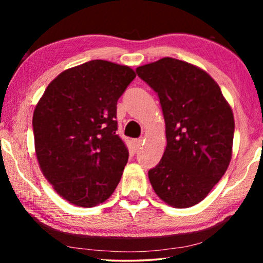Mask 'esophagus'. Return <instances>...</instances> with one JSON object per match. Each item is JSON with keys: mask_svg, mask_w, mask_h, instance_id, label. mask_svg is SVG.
<instances>
[{"mask_svg": "<svg viewBox=\"0 0 263 263\" xmlns=\"http://www.w3.org/2000/svg\"><path fill=\"white\" fill-rule=\"evenodd\" d=\"M141 142H142V139L141 138H138V139H132V147L136 149H138L141 146Z\"/></svg>", "mask_w": 263, "mask_h": 263, "instance_id": "obj_1", "label": "esophagus"}]
</instances>
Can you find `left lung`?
<instances>
[{
    "label": "left lung",
    "instance_id": "obj_1",
    "mask_svg": "<svg viewBox=\"0 0 263 263\" xmlns=\"http://www.w3.org/2000/svg\"><path fill=\"white\" fill-rule=\"evenodd\" d=\"M157 92L166 123L162 159L148 171L160 198L183 209L206 197L232 157L234 118L210 75L188 62L163 58L136 69Z\"/></svg>",
    "mask_w": 263,
    "mask_h": 263
}]
</instances>
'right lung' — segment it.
Returning <instances> with one entry per match:
<instances>
[{"mask_svg":"<svg viewBox=\"0 0 263 263\" xmlns=\"http://www.w3.org/2000/svg\"><path fill=\"white\" fill-rule=\"evenodd\" d=\"M136 74L127 66L91 60L48 84L32 127L39 166L66 201L91 208L121 181L128 152L118 137L117 101Z\"/></svg>","mask_w":263,"mask_h":263,"instance_id":"right-lung-1","label":"right lung"}]
</instances>
